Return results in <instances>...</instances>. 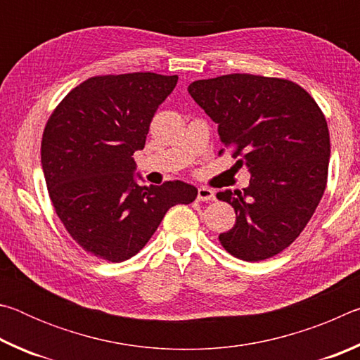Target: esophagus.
I'll list each match as a JSON object with an SVG mask.
<instances>
[{"instance_id": "esophagus-1", "label": "esophagus", "mask_w": 360, "mask_h": 360, "mask_svg": "<svg viewBox=\"0 0 360 360\" xmlns=\"http://www.w3.org/2000/svg\"><path fill=\"white\" fill-rule=\"evenodd\" d=\"M214 192L211 191V188H206V187H200L198 188V193H197V200L198 202H212L214 200Z\"/></svg>"}]
</instances>
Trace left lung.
<instances>
[{
    "label": "left lung",
    "mask_w": 360,
    "mask_h": 360,
    "mask_svg": "<svg viewBox=\"0 0 360 360\" xmlns=\"http://www.w3.org/2000/svg\"><path fill=\"white\" fill-rule=\"evenodd\" d=\"M188 94L219 124L236 167L252 174L243 191L216 195L236 214L219 241L241 260L273 257L298 238L324 195L330 157L324 112L298 84L246 72L195 81Z\"/></svg>",
    "instance_id": "left-lung-1"
}]
</instances>
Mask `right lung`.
I'll list each match as a JSON object with an SVG mask.
<instances>
[{"label":"right lung","instance_id":"add662e5","mask_svg":"<svg viewBox=\"0 0 360 360\" xmlns=\"http://www.w3.org/2000/svg\"><path fill=\"white\" fill-rule=\"evenodd\" d=\"M178 76H94L71 90L49 117L41 163L57 216L85 252L124 262L141 251L163 216L197 198L181 181L138 186L135 150L144 148L157 108Z\"/></svg>","mask_w":360,"mask_h":360}]
</instances>
